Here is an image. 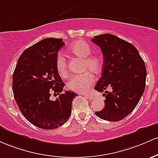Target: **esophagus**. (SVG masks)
Listing matches in <instances>:
<instances>
[{"mask_svg":"<svg viewBox=\"0 0 158 158\" xmlns=\"http://www.w3.org/2000/svg\"><path fill=\"white\" fill-rule=\"evenodd\" d=\"M85 96H86L88 99H89V100H93V99L95 98V96L93 95H88V94H86V95H85Z\"/></svg>","mask_w":158,"mask_h":158,"instance_id":"obj_1","label":"esophagus"}]
</instances>
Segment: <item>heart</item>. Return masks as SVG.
<instances>
[{"instance_id": "b5f03b06", "label": "heart", "mask_w": 158, "mask_h": 158, "mask_svg": "<svg viewBox=\"0 0 158 158\" xmlns=\"http://www.w3.org/2000/svg\"><path fill=\"white\" fill-rule=\"evenodd\" d=\"M92 51L91 46L84 41H77L70 45L69 51L73 55L83 60L82 70L86 72L71 77L66 84L69 89L77 93H85L93 85L95 77L88 71L99 73L102 69L103 59L98 54H91ZM56 69L60 76L66 77L68 74L67 61L62 54H58L56 57Z\"/></svg>"}]
</instances>
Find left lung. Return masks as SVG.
Instances as JSON below:
<instances>
[{
	"label": "left lung",
	"mask_w": 158,
	"mask_h": 158,
	"mask_svg": "<svg viewBox=\"0 0 158 158\" xmlns=\"http://www.w3.org/2000/svg\"><path fill=\"white\" fill-rule=\"evenodd\" d=\"M92 42L101 48L104 56L102 77L95 89L104 92L105 107L95 115L107 121H120L134 110L144 93L145 63L132 44L113 34L98 35Z\"/></svg>",
	"instance_id": "1"
}]
</instances>
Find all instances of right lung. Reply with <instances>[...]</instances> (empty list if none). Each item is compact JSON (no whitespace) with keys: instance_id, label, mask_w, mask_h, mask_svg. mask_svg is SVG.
<instances>
[{"instance_id":"obj_1","label":"right lung","mask_w":158,"mask_h":158,"mask_svg":"<svg viewBox=\"0 0 158 158\" xmlns=\"http://www.w3.org/2000/svg\"><path fill=\"white\" fill-rule=\"evenodd\" d=\"M63 39L47 38L27 48L19 58L12 75V91L19 110L27 121L42 129H55L65 123L77 94L65 91L57 73V52ZM51 93L59 97L50 100Z\"/></svg>"}]
</instances>
